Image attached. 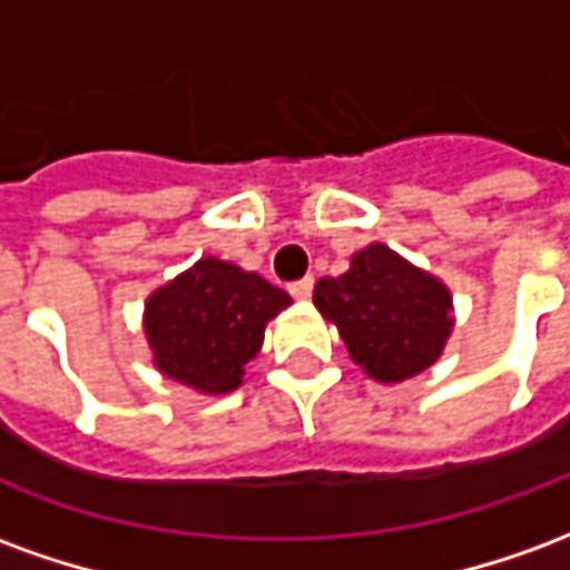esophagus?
<instances>
[{
	"label": "esophagus",
	"mask_w": 570,
	"mask_h": 570,
	"mask_svg": "<svg viewBox=\"0 0 570 570\" xmlns=\"http://www.w3.org/2000/svg\"><path fill=\"white\" fill-rule=\"evenodd\" d=\"M311 289H314V277H302L296 284H289V296L305 302V298H311Z\"/></svg>",
	"instance_id": "34e87169"
}]
</instances>
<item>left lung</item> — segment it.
Segmentation results:
<instances>
[{"instance_id":"1","label":"left lung","mask_w":570,"mask_h":570,"mask_svg":"<svg viewBox=\"0 0 570 570\" xmlns=\"http://www.w3.org/2000/svg\"><path fill=\"white\" fill-rule=\"evenodd\" d=\"M314 305L335 323L351 360L382 384L430 370L454 326L449 286L387 244H370L345 274L321 277Z\"/></svg>"}]
</instances>
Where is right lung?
Instances as JSON below:
<instances>
[{"label": "right lung", "mask_w": 570, "mask_h": 570, "mask_svg": "<svg viewBox=\"0 0 570 570\" xmlns=\"http://www.w3.org/2000/svg\"><path fill=\"white\" fill-rule=\"evenodd\" d=\"M289 305L293 298L256 272L200 256L146 298L142 333L151 363L198 394H232L259 354L268 321Z\"/></svg>", "instance_id": "1"}]
</instances>
